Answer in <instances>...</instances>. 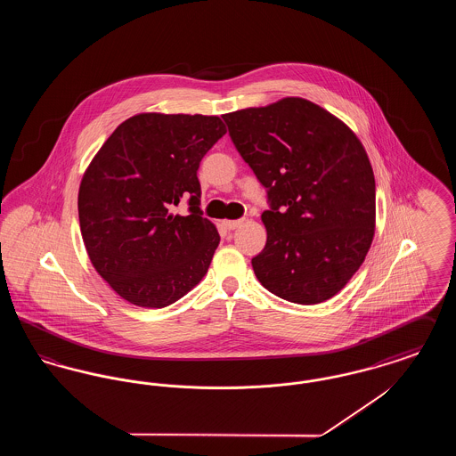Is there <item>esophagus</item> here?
<instances>
[{
  "mask_svg": "<svg viewBox=\"0 0 456 456\" xmlns=\"http://www.w3.org/2000/svg\"><path fill=\"white\" fill-rule=\"evenodd\" d=\"M240 224H242V220H224V227H225V229H229V231L238 229Z\"/></svg>",
  "mask_w": 456,
  "mask_h": 456,
  "instance_id": "34e87169",
  "label": "esophagus"
}]
</instances>
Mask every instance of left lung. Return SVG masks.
<instances>
[{
  "instance_id": "8db88e82",
  "label": "left lung",
  "mask_w": 456,
  "mask_h": 456,
  "mask_svg": "<svg viewBox=\"0 0 456 456\" xmlns=\"http://www.w3.org/2000/svg\"><path fill=\"white\" fill-rule=\"evenodd\" d=\"M266 188V244L251 265L272 294L318 304L338 294L368 255L376 184L355 133L311 101L285 97L222 116Z\"/></svg>"
}]
</instances>
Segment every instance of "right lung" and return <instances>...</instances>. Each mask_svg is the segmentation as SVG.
<instances>
[{"mask_svg":"<svg viewBox=\"0 0 456 456\" xmlns=\"http://www.w3.org/2000/svg\"><path fill=\"white\" fill-rule=\"evenodd\" d=\"M225 133L218 116L143 112L92 159L78 191L82 238L97 273L128 303L166 307L208 272L220 236L201 217L196 173ZM181 199L188 216L172 214Z\"/></svg>","mask_w":456,"mask_h":456,"instance_id":"right-lung-1","label":"right lung"}]
</instances>
